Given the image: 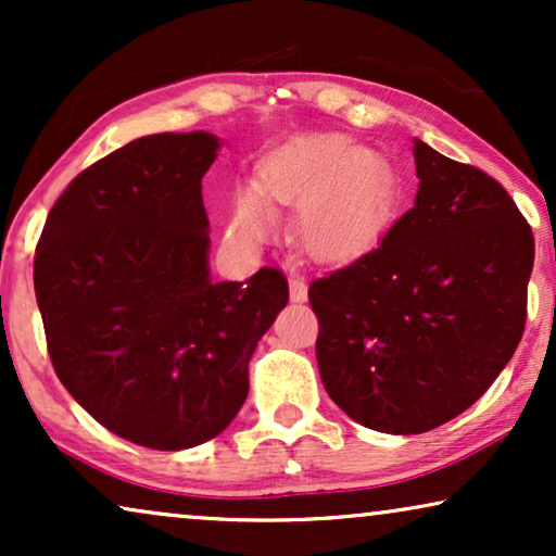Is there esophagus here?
Segmentation results:
<instances>
[{
    "instance_id": "esophagus-1",
    "label": "esophagus",
    "mask_w": 556,
    "mask_h": 556,
    "mask_svg": "<svg viewBox=\"0 0 556 556\" xmlns=\"http://www.w3.org/2000/svg\"><path fill=\"white\" fill-rule=\"evenodd\" d=\"M308 299V286L301 276H291V301L293 303H303Z\"/></svg>"
}]
</instances>
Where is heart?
Masks as SVG:
<instances>
[{
  "label": "heart",
  "mask_w": 556,
  "mask_h": 556,
  "mask_svg": "<svg viewBox=\"0 0 556 556\" xmlns=\"http://www.w3.org/2000/svg\"><path fill=\"white\" fill-rule=\"evenodd\" d=\"M261 194L235 202L232 232L257 240L268 230L270 204L299 207L303 240L316 253L346 255L375 240L394 207V181L377 159L356 149H291L268 159L257 179Z\"/></svg>",
  "instance_id": "b5f03b06"
}]
</instances>
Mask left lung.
<instances>
[{
  "label": "left lung",
  "mask_w": 556,
  "mask_h": 556,
  "mask_svg": "<svg viewBox=\"0 0 556 556\" xmlns=\"http://www.w3.org/2000/svg\"><path fill=\"white\" fill-rule=\"evenodd\" d=\"M420 189L382 242L308 286L329 397L364 428L453 420L519 346L534 235L489 174L415 141Z\"/></svg>",
  "instance_id": "obj_1"
}]
</instances>
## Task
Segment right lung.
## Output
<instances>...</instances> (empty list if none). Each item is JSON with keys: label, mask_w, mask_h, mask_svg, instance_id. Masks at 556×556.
<instances>
[{"label": "right lung", "mask_w": 556, "mask_h": 556, "mask_svg": "<svg viewBox=\"0 0 556 556\" xmlns=\"http://www.w3.org/2000/svg\"><path fill=\"white\" fill-rule=\"evenodd\" d=\"M212 134H154L90 164L52 204L35 293L55 375L118 438L185 451L248 397V362L288 280L261 268L215 283L202 177Z\"/></svg>", "instance_id": "add662e5"}]
</instances>
